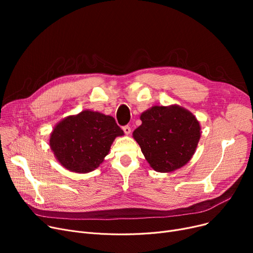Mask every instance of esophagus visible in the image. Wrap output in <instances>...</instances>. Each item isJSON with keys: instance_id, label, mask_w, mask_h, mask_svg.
Instances as JSON below:
<instances>
[{"instance_id": "esophagus-1", "label": "esophagus", "mask_w": 253, "mask_h": 253, "mask_svg": "<svg viewBox=\"0 0 253 253\" xmlns=\"http://www.w3.org/2000/svg\"><path fill=\"white\" fill-rule=\"evenodd\" d=\"M123 131L125 132V134H130V132H131V128L129 127V126H124L123 127Z\"/></svg>"}]
</instances>
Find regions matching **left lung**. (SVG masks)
I'll return each instance as SVG.
<instances>
[{
  "label": "left lung",
  "instance_id": "8db88e82",
  "mask_svg": "<svg viewBox=\"0 0 253 253\" xmlns=\"http://www.w3.org/2000/svg\"><path fill=\"white\" fill-rule=\"evenodd\" d=\"M140 120L133 137L155 171H174L191 160L201 136L200 124L191 112L176 104L155 105Z\"/></svg>",
  "mask_w": 253,
  "mask_h": 253
}]
</instances>
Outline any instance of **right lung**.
Here are the masks:
<instances>
[{
	"label": "right lung",
	"instance_id": "obj_1",
	"mask_svg": "<svg viewBox=\"0 0 253 253\" xmlns=\"http://www.w3.org/2000/svg\"><path fill=\"white\" fill-rule=\"evenodd\" d=\"M123 134L113 117L86 110L61 120L50 135V148L64 168L88 173L102 163L115 138Z\"/></svg>",
	"mask_w": 253,
	"mask_h": 253
}]
</instances>
